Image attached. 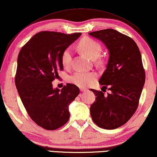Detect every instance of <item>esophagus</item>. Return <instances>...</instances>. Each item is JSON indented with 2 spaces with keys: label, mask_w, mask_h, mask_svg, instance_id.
Returning <instances> with one entry per match:
<instances>
[{
  "label": "esophagus",
  "mask_w": 157,
  "mask_h": 157,
  "mask_svg": "<svg viewBox=\"0 0 157 157\" xmlns=\"http://www.w3.org/2000/svg\"><path fill=\"white\" fill-rule=\"evenodd\" d=\"M80 90H81V92H86V91H87L88 90H87L86 88H82V87H81Z\"/></svg>",
  "instance_id": "obj_1"
}]
</instances>
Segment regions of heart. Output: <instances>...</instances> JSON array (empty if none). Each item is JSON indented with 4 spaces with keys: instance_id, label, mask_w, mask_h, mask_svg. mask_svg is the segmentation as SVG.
<instances>
[{
    "instance_id": "b5f03b06",
    "label": "heart",
    "mask_w": 157,
    "mask_h": 157,
    "mask_svg": "<svg viewBox=\"0 0 157 157\" xmlns=\"http://www.w3.org/2000/svg\"><path fill=\"white\" fill-rule=\"evenodd\" d=\"M78 48L86 56L91 59H98L102 51L101 45L93 38L86 37L82 38L78 44ZM72 52L70 48L64 49L61 55V63L64 68L70 66ZM97 75L93 72H76L69 77V81L79 87H86L92 84L96 79Z\"/></svg>"
}]
</instances>
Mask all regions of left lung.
I'll return each instance as SVG.
<instances>
[{
    "label": "left lung",
    "mask_w": 157,
    "mask_h": 157,
    "mask_svg": "<svg viewBox=\"0 0 157 157\" xmlns=\"http://www.w3.org/2000/svg\"><path fill=\"white\" fill-rule=\"evenodd\" d=\"M89 35L102 40L109 52L107 69L99 81L102 91L91 89L96 96L90 108L91 117L102 128H117L131 119L138 107L145 81L140 51L131 37L112 29ZM106 89L110 90L107 95L103 93Z\"/></svg>",
    "instance_id": "left-lung-1"
}]
</instances>
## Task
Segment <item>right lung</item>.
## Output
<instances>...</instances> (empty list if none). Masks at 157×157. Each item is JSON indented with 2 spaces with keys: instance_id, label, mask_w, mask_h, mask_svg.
I'll use <instances>...</instances> for the list:
<instances>
[{
  "instance_id": "1",
  "label": "right lung",
  "mask_w": 157,
  "mask_h": 157,
  "mask_svg": "<svg viewBox=\"0 0 157 157\" xmlns=\"http://www.w3.org/2000/svg\"><path fill=\"white\" fill-rule=\"evenodd\" d=\"M81 33L65 34L55 31L37 33L21 48L17 57L15 85L26 112L38 126L52 131L68 121L69 105L79 94L74 84L61 90L52 81L63 70L61 55Z\"/></svg>"
}]
</instances>
